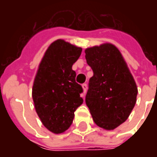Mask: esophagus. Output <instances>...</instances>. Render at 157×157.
<instances>
[{
    "instance_id": "obj_1",
    "label": "esophagus",
    "mask_w": 157,
    "mask_h": 157,
    "mask_svg": "<svg viewBox=\"0 0 157 157\" xmlns=\"http://www.w3.org/2000/svg\"><path fill=\"white\" fill-rule=\"evenodd\" d=\"M82 88H83V92H84V93H86V90H87V85H86V83L82 84Z\"/></svg>"
}]
</instances>
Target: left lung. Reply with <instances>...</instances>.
<instances>
[{
  "label": "left lung",
  "mask_w": 157,
  "mask_h": 157,
  "mask_svg": "<svg viewBox=\"0 0 157 157\" xmlns=\"http://www.w3.org/2000/svg\"><path fill=\"white\" fill-rule=\"evenodd\" d=\"M86 59L93 75L86 103L93 121L112 130L126 121L136 102L137 86L117 47L111 44L87 48Z\"/></svg>",
  "instance_id": "1"
}]
</instances>
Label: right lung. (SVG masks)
I'll list each match as a JSON object with an SVG mask.
<instances>
[{
  "mask_svg": "<svg viewBox=\"0 0 157 157\" xmlns=\"http://www.w3.org/2000/svg\"><path fill=\"white\" fill-rule=\"evenodd\" d=\"M82 48L58 39L48 46L36 74L32 96L37 114L49 131L60 134L68 129L74 112L83 102L82 86L75 82L72 65Z\"/></svg>",
  "mask_w": 157,
  "mask_h": 157,
  "instance_id": "add662e5",
  "label": "right lung"
}]
</instances>
